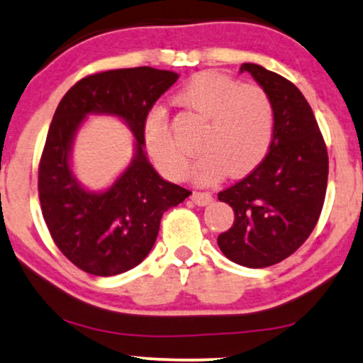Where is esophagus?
Returning a JSON list of instances; mask_svg holds the SVG:
<instances>
[{"mask_svg": "<svg viewBox=\"0 0 363 363\" xmlns=\"http://www.w3.org/2000/svg\"><path fill=\"white\" fill-rule=\"evenodd\" d=\"M191 200H194V203L200 205V207H205V205L212 202L213 196L212 194H208V191H194V194H191Z\"/></svg>", "mask_w": 363, "mask_h": 363, "instance_id": "obj_1", "label": "esophagus"}]
</instances>
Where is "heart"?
<instances>
[{"mask_svg": "<svg viewBox=\"0 0 363 363\" xmlns=\"http://www.w3.org/2000/svg\"><path fill=\"white\" fill-rule=\"evenodd\" d=\"M177 102L205 121L194 174L213 183L225 177H245L262 163L274 136V106L269 94L254 84L237 82L217 72L191 77L177 94ZM143 145L164 177L189 174L190 156L174 140L163 107L155 106L143 121Z\"/></svg>", "mask_w": 363, "mask_h": 363, "instance_id": "b5f03b06", "label": "heart"}]
</instances>
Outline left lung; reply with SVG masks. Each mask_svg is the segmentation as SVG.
<instances>
[{"label":"left lung","mask_w":363,"mask_h":363,"mask_svg":"<svg viewBox=\"0 0 363 363\" xmlns=\"http://www.w3.org/2000/svg\"><path fill=\"white\" fill-rule=\"evenodd\" d=\"M240 72L269 94L274 136L262 163L218 194L235 218L217 242L232 262L257 269L284 261L315 229L325 202L328 153L315 114L293 82L256 64H242Z\"/></svg>","instance_id":"obj_1"}]
</instances>
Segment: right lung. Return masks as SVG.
<instances>
[{
  "mask_svg": "<svg viewBox=\"0 0 363 363\" xmlns=\"http://www.w3.org/2000/svg\"><path fill=\"white\" fill-rule=\"evenodd\" d=\"M178 74L153 67L104 70L62 97L38 164V196L53 242L79 269L114 276L136 267L155 245L160 222L191 191L160 177L146 158L143 121ZM87 113L118 115L137 138L132 164L102 194L87 192L69 169L74 133Z\"/></svg>",
  "mask_w": 363,
  "mask_h": 363,
  "instance_id": "1",
  "label": "right lung"
}]
</instances>
